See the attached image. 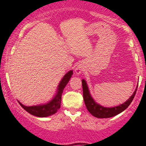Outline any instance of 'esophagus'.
<instances>
[{
	"instance_id": "obj_1",
	"label": "esophagus",
	"mask_w": 146,
	"mask_h": 146,
	"mask_svg": "<svg viewBox=\"0 0 146 146\" xmlns=\"http://www.w3.org/2000/svg\"><path fill=\"white\" fill-rule=\"evenodd\" d=\"M83 70H84V68H83V65L79 64L77 65L76 68L75 69V72H76V74L77 75H79V74H81L82 72H83Z\"/></svg>"
}]
</instances>
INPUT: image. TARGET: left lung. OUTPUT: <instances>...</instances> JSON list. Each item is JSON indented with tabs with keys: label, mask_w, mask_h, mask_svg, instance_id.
Segmentation results:
<instances>
[{
	"label": "left lung",
	"mask_w": 146,
	"mask_h": 146,
	"mask_svg": "<svg viewBox=\"0 0 146 146\" xmlns=\"http://www.w3.org/2000/svg\"><path fill=\"white\" fill-rule=\"evenodd\" d=\"M82 86H83V99H84L87 109L89 111V112L92 114V115L96 118H110L120 114L130 106L135 97L137 90V87L132 96L123 104L118 106H114V107L107 108L97 104L92 97L87 82L85 79H82Z\"/></svg>",
	"instance_id": "8db88e82"
}]
</instances>
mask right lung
Listing matches in <instances>:
<instances>
[{
	"mask_svg": "<svg viewBox=\"0 0 146 146\" xmlns=\"http://www.w3.org/2000/svg\"><path fill=\"white\" fill-rule=\"evenodd\" d=\"M73 74V70H70L64 75L63 78L60 80L59 84L57 87L56 93L52 100L48 103L44 104L37 105L33 106H26L22 104L19 101L18 102L21 105V107L25 110L27 112L32 115L38 117H47L53 115L60 108V101L61 96L65 86L68 83L70 78Z\"/></svg>",
	"mask_w": 146,
	"mask_h": 146,
	"instance_id": "obj_1",
	"label": "right lung"
}]
</instances>
